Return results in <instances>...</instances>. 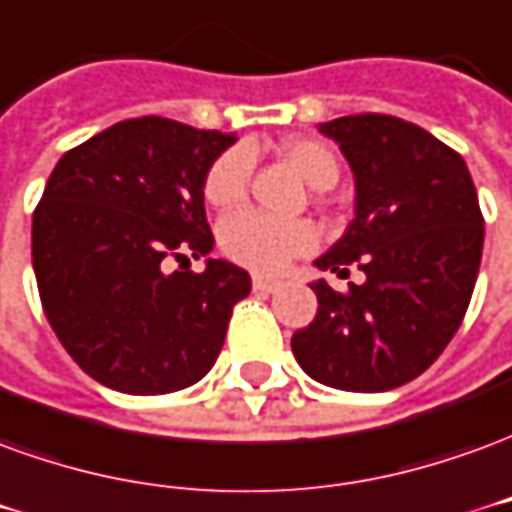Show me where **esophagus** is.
<instances>
[{
	"label": "esophagus",
	"mask_w": 512,
	"mask_h": 512,
	"mask_svg": "<svg viewBox=\"0 0 512 512\" xmlns=\"http://www.w3.org/2000/svg\"><path fill=\"white\" fill-rule=\"evenodd\" d=\"M284 286V281H278V278H267V275H253V289L256 292H264V295H270V292H278Z\"/></svg>",
	"instance_id": "1"
}]
</instances>
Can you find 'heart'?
I'll return each mask as SVG.
<instances>
[{
	"label": "heart",
	"mask_w": 512,
	"mask_h": 512,
	"mask_svg": "<svg viewBox=\"0 0 512 512\" xmlns=\"http://www.w3.org/2000/svg\"><path fill=\"white\" fill-rule=\"evenodd\" d=\"M281 151L314 190H328L339 179V159L320 140L295 137V140H286ZM250 173H253V157L248 148L234 146L223 151L206 170V201L220 209L237 206L248 192ZM217 237H220V248L231 262L259 270V273L281 270L289 259L317 248V239H320L317 228L306 220H278L253 209H242V212L223 217Z\"/></svg>",
	"instance_id": "obj_1"
}]
</instances>
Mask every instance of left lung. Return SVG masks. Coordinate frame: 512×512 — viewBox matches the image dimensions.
Listing matches in <instances>:
<instances>
[{"instance_id": "obj_1", "label": "left lung", "mask_w": 512, "mask_h": 512, "mask_svg": "<svg viewBox=\"0 0 512 512\" xmlns=\"http://www.w3.org/2000/svg\"><path fill=\"white\" fill-rule=\"evenodd\" d=\"M355 179V217L314 262L361 286L314 281L317 317L292 336L308 378L342 391H389L444 353L469 308L482 256L480 201L466 162L416 123L344 115L320 123Z\"/></svg>"}]
</instances>
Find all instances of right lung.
Wrapping results in <instances>:
<instances>
[{"label":"right lung","mask_w":512,"mask_h":512,"mask_svg":"<svg viewBox=\"0 0 512 512\" xmlns=\"http://www.w3.org/2000/svg\"><path fill=\"white\" fill-rule=\"evenodd\" d=\"M237 134L146 115L71 148L32 215V267L46 320L107 389L168 394L215 366L250 275L209 259L204 179ZM207 256L204 274L168 258Z\"/></svg>","instance_id":"obj_1"}]
</instances>
